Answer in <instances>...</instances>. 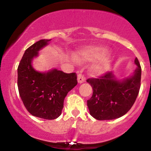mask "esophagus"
Returning a JSON list of instances; mask_svg holds the SVG:
<instances>
[{
  "label": "esophagus",
  "mask_w": 151,
  "mask_h": 151,
  "mask_svg": "<svg viewBox=\"0 0 151 151\" xmlns=\"http://www.w3.org/2000/svg\"><path fill=\"white\" fill-rule=\"evenodd\" d=\"M77 81L79 84L84 82L85 81V77L82 74H79L77 76Z\"/></svg>",
  "instance_id": "obj_1"
}]
</instances>
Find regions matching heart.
Segmentation results:
<instances>
[{"label":"heart","mask_w":151,"mask_h":151,"mask_svg":"<svg viewBox=\"0 0 151 151\" xmlns=\"http://www.w3.org/2000/svg\"><path fill=\"white\" fill-rule=\"evenodd\" d=\"M77 55L81 61H98L93 67L95 74H101L105 73L110 65V59L106 56V50L99 47H86L78 52Z\"/></svg>","instance_id":"heart-1"}]
</instances>
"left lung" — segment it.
Here are the masks:
<instances>
[{"label":"left lung","mask_w":151,"mask_h":151,"mask_svg":"<svg viewBox=\"0 0 151 151\" xmlns=\"http://www.w3.org/2000/svg\"><path fill=\"white\" fill-rule=\"evenodd\" d=\"M137 68L132 76L118 80L112 72L86 81L92 86V96L87 101L89 113L97 120H112L126 114L136 101L141 87V67L137 58Z\"/></svg>","instance_id":"1"}]
</instances>
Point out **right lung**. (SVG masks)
<instances>
[{
  "label": "right lung",
  "mask_w": 151,
  "mask_h": 151,
  "mask_svg": "<svg viewBox=\"0 0 151 151\" xmlns=\"http://www.w3.org/2000/svg\"><path fill=\"white\" fill-rule=\"evenodd\" d=\"M51 40H40L25 50L18 67V87L20 98L30 114L52 120L61 115L67 93L77 84L76 73L67 74L54 69L39 72L32 61Z\"/></svg>",
  "instance_id": "add662e5"
}]
</instances>
